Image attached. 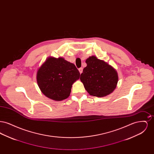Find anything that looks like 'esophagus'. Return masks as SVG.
<instances>
[{
    "label": "esophagus",
    "mask_w": 154,
    "mask_h": 154,
    "mask_svg": "<svg viewBox=\"0 0 154 154\" xmlns=\"http://www.w3.org/2000/svg\"><path fill=\"white\" fill-rule=\"evenodd\" d=\"M79 72H80V73H82V70H83V69H82V67H80V68H79Z\"/></svg>",
    "instance_id": "esophagus-1"
}]
</instances>
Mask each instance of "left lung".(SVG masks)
Returning a JSON list of instances; mask_svg holds the SVG:
<instances>
[{
	"label": "left lung",
	"instance_id": "8db88e82",
	"mask_svg": "<svg viewBox=\"0 0 154 154\" xmlns=\"http://www.w3.org/2000/svg\"><path fill=\"white\" fill-rule=\"evenodd\" d=\"M85 62L87 66L81 74L80 80L89 95L103 97L112 93L118 80L116 70L95 56L90 57Z\"/></svg>",
	"mask_w": 154,
	"mask_h": 154
}]
</instances>
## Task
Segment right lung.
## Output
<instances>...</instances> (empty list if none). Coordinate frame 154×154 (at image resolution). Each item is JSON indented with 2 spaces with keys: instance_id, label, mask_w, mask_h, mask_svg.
Listing matches in <instances>:
<instances>
[{
  "instance_id": "add662e5",
  "label": "right lung",
  "mask_w": 154,
  "mask_h": 154,
  "mask_svg": "<svg viewBox=\"0 0 154 154\" xmlns=\"http://www.w3.org/2000/svg\"><path fill=\"white\" fill-rule=\"evenodd\" d=\"M80 74L74 65L62 58L50 57L41 66L37 73L38 86L44 95L54 100L67 98L72 84Z\"/></svg>"
}]
</instances>
